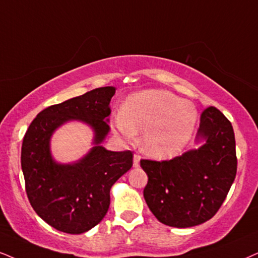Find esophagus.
<instances>
[{
  "label": "esophagus",
  "mask_w": 258,
  "mask_h": 258,
  "mask_svg": "<svg viewBox=\"0 0 258 258\" xmlns=\"http://www.w3.org/2000/svg\"><path fill=\"white\" fill-rule=\"evenodd\" d=\"M139 162H140V156L138 153H136L135 156H133V167L138 168L139 167Z\"/></svg>",
  "instance_id": "esophagus-1"
}]
</instances>
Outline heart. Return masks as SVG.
<instances>
[{
  "label": "heart",
  "mask_w": 258,
  "mask_h": 258,
  "mask_svg": "<svg viewBox=\"0 0 258 258\" xmlns=\"http://www.w3.org/2000/svg\"><path fill=\"white\" fill-rule=\"evenodd\" d=\"M195 122L194 106L164 90L132 94L115 116V126L122 136L145 131V150L158 158L180 152L190 139Z\"/></svg>",
  "instance_id": "1"
}]
</instances>
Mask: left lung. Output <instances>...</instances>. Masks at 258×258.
<instances>
[{
	"label": "left lung",
	"mask_w": 258,
	"mask_h": 258,
	"mask_svg": "<svg viewBox=\"0 0 258 258\" xmlns=\"http://www.w3.org/2000/svg\"><path fill=\"white\" fill-rule=\"evenodd\" d=\"M200 149L165 161L142 159L148 174L144 199L161 223L191 227L219 211L237 174L236 140L229 119L211 106L200 115Z\"/></svg>",
	"instance_id": "8db88e82"
}]
</instances>
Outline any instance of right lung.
Here are the masks:
<instances>
[{
    "mask_svg": "<svg viewBox=\"0 0 258 258\" xmlns=\"http://www.w3.org/2000/svg\"><path fill=\"white\" fill-rule=\"evenodd\" d=\"M114 87H102L47 107L38 114L24 137L21 167L28 200L35 213L61 232L80 234L96 226L109 208L112 185L131 169L130 150L108 151L99 144L109 131ZM77 118L96 131V147L75 165L51 161L49 138L58 125Z\"/></svg>",
    "mask_w": 258,
    "mask_h": 258,
    "instance_id": "add662e5",
    "label": "right lung"
}]
</instances>
